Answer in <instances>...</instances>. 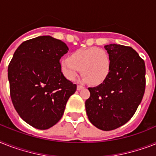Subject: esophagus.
<instances>
[{
  "instance_id": "esophagus-1",
  "label": "esophagus",
  "mask_w": 156,
  "mask_h": 156,
  "mask_svg": "<svg viewBox=\"0 0 156 156\" xmlns=\"http://www.w3.org/2000/svg\"><path fill=\"white\" fill-rule=\"evenodd\" d=\"M83 88H84V87H82V86H80V85H78V87H77V90H80L83 89Z\"/></svg>"
}]
</instances>
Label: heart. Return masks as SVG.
<instances>
[{
	"instance_id": "heart-1",
	"label": "heart",
	"mask_w": 156,
	"mask_h": 156,
	"mask_svg": "<svg viewBox=\"0 0 156 156\" xmlns=\"http://www.w3.org/2000/svg\"><path fill=\"white\" fill-rule=\"evenodd\" d=\"M61 69L68 80H75L81 69L83 81L99 85L111 73V60L108 53L102 48L80 49L62 61Z\"/></svg>"
}]
</instances>
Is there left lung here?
<instances>
[{"label": "left lung", "instance_id": "obj_1", "mask_svg": "<svg viewBox=\"0 0 156 156\" xmlns=\"http://www.w3.org/2000/svg\"><path fill=\"white\" fill-rule=\"evenodd\" d=\"M111 60V73L98 87H89L85 102L90 122L111 131L131 119L140 104L146 87V68L135 49L117 44L105 45Z\"/></svg>", "mask_w": 156, "mask_h": 156}]
</instances>
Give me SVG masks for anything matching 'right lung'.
<instances>
[{
	"label": "right lung",
	"mask_w": 156,
	"mask_h": 156,
	"mask_svg": "<svg viewBox=\"0 0 156 156\" xmlns=\"http://www.w3.org/2000/svg\"><path fill=\"white\" fill-rule=\"evenodd\" d=\"M68 50L61 40L40 36L21 43L9 65L12 104L20 117L35 128L55 125L77 90L61 69L60 58Z\"/></svg>",
	"instance_id": "obj_1"
}]
</instances>
